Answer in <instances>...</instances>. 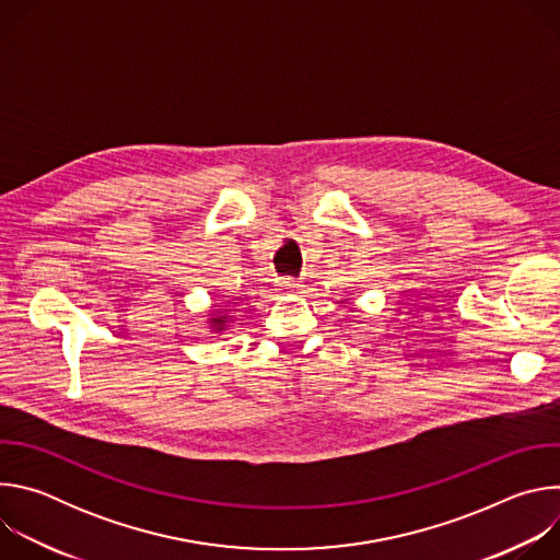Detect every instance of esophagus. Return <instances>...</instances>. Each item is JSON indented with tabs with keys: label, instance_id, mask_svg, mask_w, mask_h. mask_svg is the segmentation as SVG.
Segmentation results:
<instances>
[{
	"label": "esophagus",
	"instance_id": "1",
	"mask_svg": "<svg viewBox=\"0 0 560 560\" xmlns=\"http://www.w3.org/2000/svg\"><path fill=\"white\" fill-rule=\"evenodd\" d=\"M279 290H283V292H299L301 290V281H296V279H281L279 281Z\"/></svg>",
	"mask_w": 560,
	"mask_h": 560
}]
</instances>
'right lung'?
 Segmentation results:
<instances>
[{"instance_id": "add662e5", "label": "right lung", "mask_w": 560, "mask_h": 560, "mask_svg": "<svg viewBox=\"0 0 560 560\" xmlns=\"http://www.w3.org/2000/svg\"><path fill=\"white\" fill-rule=\"evenodd\" d=\"M225 318H228V316H214V318H210V322L214 324V330H223Z\"/></svg>"}]
</instances>
